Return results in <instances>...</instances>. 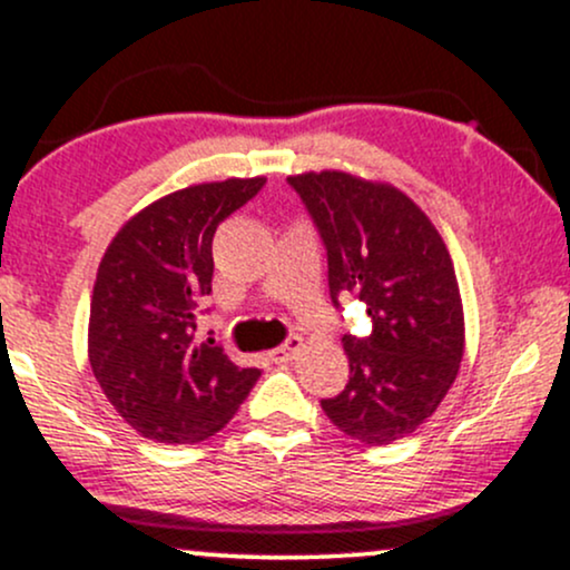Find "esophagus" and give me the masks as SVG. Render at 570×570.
<instances>
[{"label":"esophagus","mask_w":570,"mask_h":570,"mask_svg":"<svg viewBox=\"0 0 570 570\" xmlns=\"http://www.w3.org/2000/svg\"><path fill=\"white\" fill-rule=\"evenodd\" d=\"M299 346H303V337L292 335V337H286V343H281L278 348H273L271 356H273L275 362H289L292 356L299 352Z\"/></svg>","instance_id":"esophagus-1"}]
</instances>
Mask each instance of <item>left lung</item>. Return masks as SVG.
I'll use <instances>...</instances> for the list:
<instances>
[{"label": "left lung", "mask_w": 570, "mask_h": 570, "mask_svg": "<svg viewBox=\"0 0 570 570\" xmlns=\"http://www.w3.org/2000/svg\"><path fill=\"white\" fill-rule=\"evenodd\" d=\"M314 218L330 297L356 295L373 333L343 335L348 384L322 400L337 430L371 446L414 433L435 414L465 352V316L446 243L411 197L341 170L289 175Z\"/></svg>", "instance_id": "8db88e82"}]
</instances>
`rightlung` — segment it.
Instances as JSON below:
<instances>
[{
  "mask_svg": "<svg viewBox=\"0 0 570 570\" xmlns=\"http://www.w3.org/2000/svg\"><path fill=\"white\" fill-rule=\"evenodd\" d=\"M265 178L178 189L118 229L99 262L89 314V362L118 416L156 443L218 433L262 376L237 367L197 316L214 278V235Z\"/></svg>",
  "mask_w": 570,
  "mask_h": 570,
  "instance_id": "1",
  "label": "right lung"
}]
</instances>
